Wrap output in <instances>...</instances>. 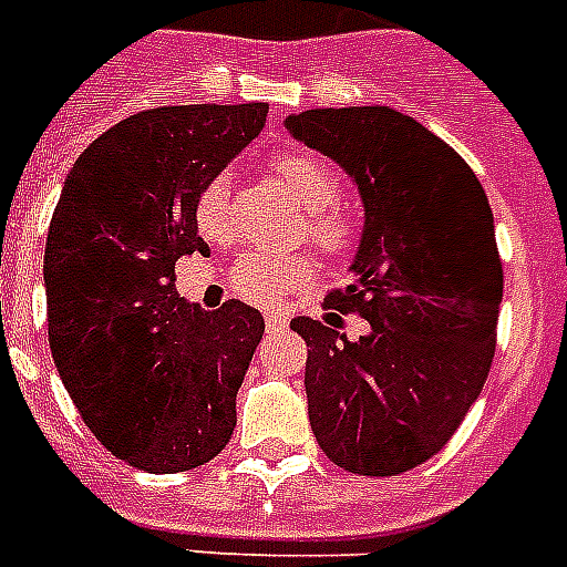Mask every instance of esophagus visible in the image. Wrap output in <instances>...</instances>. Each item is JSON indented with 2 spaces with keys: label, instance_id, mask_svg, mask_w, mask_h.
Listing matches in <instances>:
<instances>
[{
  "label": "esophagus",
  "instance_id": "34e87169",
  "mask_svg": "<svg viewBox=\"0 0 567 567\" xmlns=\"http://www.w3.org/2000/svg\"><path fill=\"white\" fill-rule=\"evenodd\" d=\"M265 326H268V331H276V328H282L285 326V313L268 311V313H265Z\"/></svg>",
  "mask_w": 567,
  "mask_h": 567
}]
</instances>
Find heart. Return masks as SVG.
<instances>
[{
    "instance_id": "b5f03b06",
    "label": "heart",
    "mask_w": 567,
    "mask_h": 567,
    "mask_svg": "<svg viewBox=\"0 0 567 567\" xmlns=\"http://www.w3.org/2000/svg\"><path fill=\"white\" fill-rule=\"evenodd\" d=\"M276 181L293 202L308 210V236L328 256H342L354 245V225L342 213L331 210L340 195V178L331 166L308 152H282L270 161ZM195 225L204 236L221 239L230 230L227 175H216L204 184L195 202ZM313 276V261L299 254H268L245 250L230 270V282L239 293L256 302H268L279 293L306 285Z\"/></svg>"
}]
</instances>
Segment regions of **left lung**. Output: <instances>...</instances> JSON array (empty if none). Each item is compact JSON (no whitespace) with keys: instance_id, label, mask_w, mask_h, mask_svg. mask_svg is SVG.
Listing matches in <instances>:
<instances>
[{"instance_id":"1","label":"left lung","mask_w":567,"mask_h":567,"mask_svg":"<svg viewBox=\"0 0 567 567\" xmlns=\"http://www.w3.org/2000/svg\"><path fill=\"white\" fill-rule=\"evenodd\" d=\"M285 130L340 164L363 202L354 279L326 308L357 311L369 331L349 340L328 322L337 313L291 322L308 342L313 437L349 473H406L455 435L493 363V210L467 161L403 112L308 109Z\"/></svg>"}]
</instances>
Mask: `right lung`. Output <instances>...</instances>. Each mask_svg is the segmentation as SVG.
I'll return each instance as SVG.
<instances>
[{"label": "right lung", "mask_w": 567, "mask_h": 567, "mask_svg": "<svg viewBox=\"0 0 567 567\" xmlns=\"http://www.w3.org/2000/svg\"><path fill=\"white\" fill-rule=\"evenodd\" d=\"M268 103L130 114L65 175L45 241L49 342L65 392L100 444L146 473L216 458L265 334L256 308L216 311L175 291V261L207 254L204 184L261 132Z\"/></svg>", "instance_id": "obj_1"}]
</instances>
